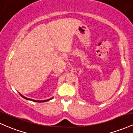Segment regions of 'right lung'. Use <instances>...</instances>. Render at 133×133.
I'll list each match as a JSON object with an SVG mask.
<instances>
[{
  "label": "right lung",
  "instance_id": "add662e5",
  "mask_svg": "<svg viewBox=\"0 0 133 133\" xmlns=\"http://www.w3.org/2000/svg\"><path fill=\"white\" fill-rule=\"evenodd\" d=\"M21 96L22 97H23L24 99H26V100H30L31 101H33V102H46V101H48L51 100V99H53V98H51V99H48V100H44V101H36V100H33V99H29V98H27L26 97L23 96V95H22L21 94H20Z\"/></svg>",
  "mask_w": 133,
  "mask_h": 133
}]
</instances>
